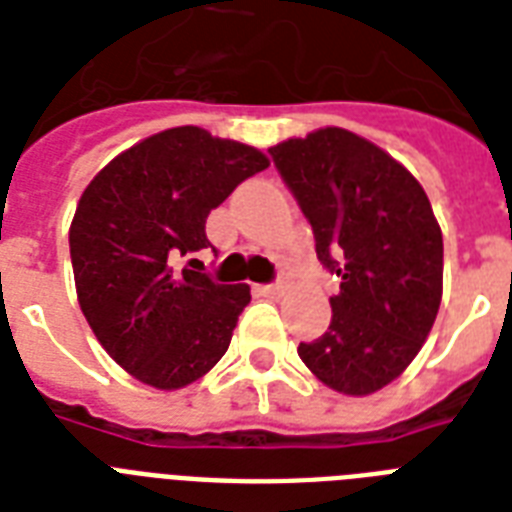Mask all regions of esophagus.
<instances>
[{"label":"esophagus","mask_w":512,"mask_h":512,"mask_svg":"<svg viewBox=\"0 0 512 512\" xmlns=\"http://www.w3.org/2000/svg\"><path fill=\"white\" fill-rule=\"evenodd\" d=\"M257 292H260V295H279L281 289V281H273V284H257Z\"/></svg>","instance_id":"esophagus-1"}]
</instances>
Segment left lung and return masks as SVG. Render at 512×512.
Instances as JSON below:
<instances>
[{"label":"left lung","mask_w":512,"mask_h":512,"mask_svg":"<svg viewBox=\"0 0 512 512\" xmlns=\"http://www.w3.org/2000/svg\"><path fill=\"white\" fill-rule=\"evenodd\" d=\"M268 154L340 279L329 329L297 353L337 393L369 396L412 364L436 321L444 239L433 207L404 164L340 127Z\"/></svg>","instance_id":"obj_1"}]
</instances>
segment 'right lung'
Returning a JSON list of instances; mask_svg holds the SVG:
<instances>
[{
	"mask_svg": "<svg viewBox=\"0 0 512 512\" xmlns=\"http://www.w3.org/2000/svg\"><path fill=\"white\" fill-rule=\"evenodd\" d=\"M265 167L257 148L172 127L127 148L84 188L68 231L76 297L135 380L185 388L228 350L249 287L217 284L191 271L199 260H184L212 247L209 212Z\"/></svg>",
	"mask_w": 512,
	"mask_h": 512,
	"instance_id": "add662e5",
	"label": "right lung"
}]
</instances>
